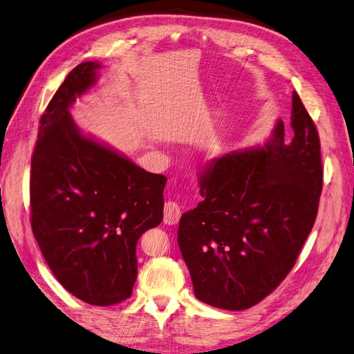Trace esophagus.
<instances>
[{"label":"esophagus","mask_w":354,"mask_h":354,"mask_svg":"<svg viewBox=\"0 0 354 354\" xmlns=\"http://www.w3.org/2000/svg\"><path fill=\"white\" fill-rule=\"evenodd\" d=\"M180 218V207L179 204L175 201H167L165 204V216H163V221L166 225H175L178 223Z\"/></svg>","instance_id":"esophagus-1"}]
</instances>
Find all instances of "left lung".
Wrapping results in <instances>:
<instances>
[{
  "mask_svg": "<svg viewBox=\"0 0 354 354\" xmlns=\"http://www.w3.org/2000/svg\"><path fill=\"white\" fill-rule=\"evenodd\" d=\"M292 138L278 120L265 148L214 158L200 174L204 200L182 214L178 244L196 297L225 310L250 309L295 265L319 207L321 141L297 93Z\"/></svg>",
  "mask_w": 354,
  "mask_h": 354,
  "instance_id": "obj_1",
  "label": "left lung"
}]
</instances>
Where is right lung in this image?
<instances>
[{
	"mask_svg": "<svg viewBox=\"0 0 354 354\" xmlns=\"http://www.w3.org/2000/svg\"><path fill=\"white\" fill-rule=\"evenodd\" d=\"M98 67L77 64L41 116L30 163V225L67 291L88 304L113 306L131 297L136 243L163 221L167 179L77 129L69 107L95 84Z\"/></svg>",
	"mask_w": 354,
	"mask_h": 354,
	"instance_id": "obj_1",
	"label": "right lung"
}]
</instances>
